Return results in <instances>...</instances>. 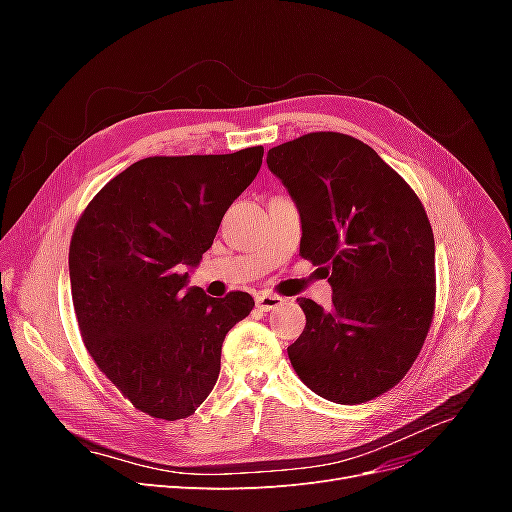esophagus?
I'll use <instances>...</instances> for the list:
<instances>
[{"label":"esophagus","mask_w":512,"mask_h":512,"mask_svg":"<svg viewBox=\"0 0 512 512\" xmlns=\"http://www.w3.org/2000/svg\"><path fill=\"white\" fill-rule=\"evenodd\" d=\"M284 303L282 297H277V294H271V292H260L256 297V307L262 309V312H271V309L280 307Z\"/></svg>","instance_id":"obj_1"}]
</instances>
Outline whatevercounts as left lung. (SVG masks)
<instances>
[{
  "label": "left lung",
  "mask_w": 512,
  "mask_h": 512,
  "mask_svg": "<svg viewBox=\"0 0 512 512\" xmlns=\"http://www.w3.org/2000/svg\"><path fill=\"white\" fill-rule=\"evenodd\" d=\"M267 164L301 215L299 254L324 269L333 305L297 299V376L335 404H363L406 376L436 305V243L421 200L369 145L312 132Z\"/></svg>",
  "instance_id": "obj_1"
}]
</instances>
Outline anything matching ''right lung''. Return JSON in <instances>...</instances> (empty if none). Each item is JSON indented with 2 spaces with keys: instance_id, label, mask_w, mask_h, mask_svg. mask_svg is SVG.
<instances>
[{
  "instance_id": "1",
  "label": "right lung",
  "mask_w": 512,
  "mask_h": 512,
  "mask_svg": "<svg viewBox=\"0 0 512 512\" xmlns=\"http://www.w3.org/2000/svg\"><path fill=\"white\" fill-rule=\"evenodd\" d=\"M262 147L226 156L145 158L91 200L70 243L83 342L102 374L149 416L194 414L220 374L226 333L252 312L247 292L190 286L226 209L254 181Z\"/></svg>"
}]
</instances>
